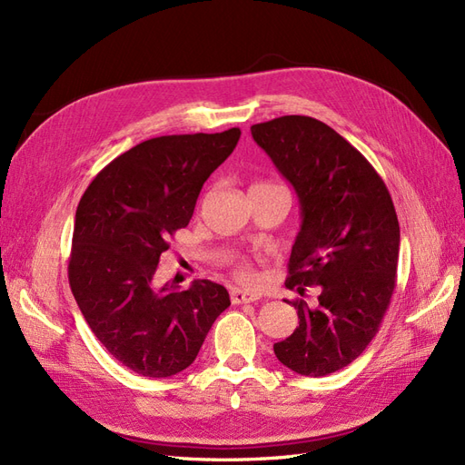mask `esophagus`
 Listing matches in <instances>:
<instances>
[{"label":"esophagus","mask_w":465,"mask_h":465,"mask_svg":"<svg viewBox=\"0 0 465 465\" xmlns=\"http://www.w3.org/2000/svg\"><path fill=\"white\" fill-rule=\"evenodd\" d=\"M260 299L258 292L242 291V289H232L231 291V301L232 304H244V302H256Z\"/></svg>","instance_id":"1"}]
</instances>
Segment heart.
<instances>
[{
    "label": "heart",
    "instance_id": "b5f03b06",
    "mask_svg": "<svg viewBox=\"0 0 465 465\" xmlns=\"http://www.w3.org/2000/svg\"><path fill=\"white\" fill-rule=\"evenodd\" d=\"M236 275L241 277V279H244V281H250L252 277H254V273H252V265L248 262L238 263L236 265Z\"/></svg>",
    "mask_w": 465,
    "mask_h": 465
}]
</instances>
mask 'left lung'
<instances>
[{
    "label": "left lung",
    "instance_id": "obj_1",
    "mask_svg": "<svg viewBox=\"0 0 465 465\" xmlns=\"http://www.w3.org/2000/svg\"><path fill=\"white\" fill-rule=\"evenodd\" d=\"M297 192L302 224L289 258L287 289L318 301H292L299 326L273 345L302 376H326L353 362L372 341L396 287L400 223L384 180L335 130L311 116L252 125Z\"/></svg>",
    "mask_w": 465,
    "mask_h": 465
}]
</instances>
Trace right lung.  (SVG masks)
Listing matches in <instances>:
<instances>
[{"label": "right lung", "mask_w": 465, "mask_h": 465, "mask_svg": "<svg viewBox=\"0 0 465 465\" xmlns=\"http://www.w3.org/2000/svg\"><path fill=\"white\" fill-rule=\"evenodd\" d=\"M238 139V128L147 139L106 164L77 205L69 285L96 340L137 374L188 369L231 306L213 281L178 291L154 285V273L168 238L190 223L205 180Z\"/></svg>", "instance_id": "1"}]
</instances>
